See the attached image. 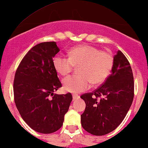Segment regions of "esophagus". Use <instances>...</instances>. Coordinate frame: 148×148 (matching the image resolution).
<instances>
[{"instance_id":"1","label":"esophagus","mask_w":148,"mask_h":148,"mask_svg":"<svg viewBox=\"0 0 148 148\" xmlns=\"http://www.w3.org/2000/svg\"><path fill=\"white\" fill-rule=\"evenodd\" d=\"M79 98H80V97H79L78 95H73V100H76V99H79Z\"/></svg>"}]
</instances>
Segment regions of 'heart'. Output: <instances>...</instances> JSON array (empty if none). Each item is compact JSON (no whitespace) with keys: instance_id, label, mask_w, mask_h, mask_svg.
Here are the masks:
<instances>
[{"instance_id":"obj_1","label":"heart","mask_w":148,"mask_h":148,"mask_svg":"<svg viewBox=\"0 0 148 148\" xmlns=\"http://www.w3.org/2000/svg\"><path fill=\"white\" fill-rule=\"evenodd\" d=\"M55 70L62 76L66 75L75 67L79 75L70 76L63 80L66 91L80 93L92 85L101 84L110 75L114 66V57L107 51L90 45L75 47L69 52V57L56 55L53 59Z\"/></svg>"}]
</instances>
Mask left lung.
Wrapping results in <instances>:
<instances>
[{
	"label": "left lung",
	"instance_id": "1",
	"mask_svg": "<svg viewBox=\"0 0 148 148\" xmlns=\"http://www.w3.org/2000/svg\"><path fill=\"white\" fill-rule=\"evenodd\" d=\"M134 97V80L129 62L121 51L114 56L112 73L92 92L81 95L86 104L81 124L88 133L104 136L121 124Z\"/></svg>",
	"mask_w": 148,
	"mask_h": 148
}]
</instances>
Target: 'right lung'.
I'll use <instances>...</instances> for the list:
<instances>
[{"mask_svg":"<svg viewBox=\"0 0 148 148\" xmlns=\"http://www.w3.org/2000/svg\"><path fill=\"white\" fill-rule=\"evenodd\" d=\"M59 51L55 42L36 44L24 56L14 79L17 110L30 128L44 134L61 128L73 99L71 93L53 94L62 87L53 64Z\"/></svg>","mask_w":148,"mask_h":148,"instance_id":"obj_1","label":"right lung"}]
</instances>
